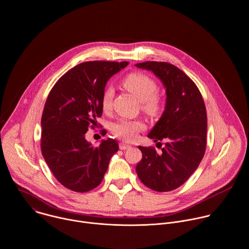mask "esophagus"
Listing matches in <instances>:
<instances>
[{"instance_id":"esophagus-1","label":"esophagus","mask_w":249,"mask_h":249,"mask_svg":"<svg viewBox=\"0 0 249 249\" xmlns=\"http://www.w3.org/2000/svg\"><path fill=\"white\" fill-rule=\"evenodd\" d=\"M130 147H131V145H130V144H127V143H125V142H120V143H119V148L122 149V150H125V149L130 148Z\"/></svg>"}]
</instances>
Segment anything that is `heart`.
I'll list each match as a JSON object with an SVG mask.
<instances>
[{
  "label": "heart",
  "instance_id": "b5f03b06",
  "mask_svg": "<svg viewBox=\"0 0 249 249\" xmlns=\"http://www.w3.org/2000/svg\"><path fill=\"white\" fill-rule=\"evenodd\" d=\"M123 87L132 93L140 102H142V110L150 116L157 115L162 108L160 97L156 94V82L148 75L142 72H133L128 74L122 80ZM113 90L107 88L102 97V107L108 110L111 107ZM144 128V124L141 120L120 119L111 126L112 133L124 141L130 142L136 139L138 133Z\"/></svg>",
  "mask_w": 249,
  "mask_h": 249
}]
</instances>
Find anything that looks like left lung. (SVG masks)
<instances>
[{
  "label": "left lung",
  "instance_id": "1",
  "mask_svg": "<svg viewBox=\"0 0 249 249\" xmlns=\"http://www.w3.org/2000/svg\"><path fill=\"white\" fill-rule=\"evenodd\" d=\"M151 71L166 90L164 111L147 137L166 141L162 152L139 146L142 158L136 171L143 185L156 192H170L182 186L196 170L206 147L207 115L202 96L181 69L168 62L135 64Z\"/></svg>",
  "mask_w": 249,
  "mask_h": 249
}]
</instances>
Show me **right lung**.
<instances>
[{
  "label": "right lung",
  "mask_w": 249,
  "mask_h": 249,
  "mask_svg": "<svg viewBox=\"0 0 249 249\" xmlns=\"http://www.w3.org/2000/svg\"><path fill=\"white\" fill-rule=\"evenodd\" d=\"M128 64L80 63L58 79L48 96L41 119L42 154L56 180L73 192L86 193L98 187L119 148L113 139L94 146L85 134L103 114L107 82Z\"/></svg>",
  "instance_id": "right-lung-1"
}]
</instances>
